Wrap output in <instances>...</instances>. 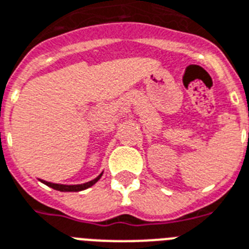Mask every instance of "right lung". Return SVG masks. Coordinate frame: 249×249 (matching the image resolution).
<instances>
[{
    "label": "right lung",
    "mask_w": 249,
    "mask_h": 249,
    "mask_svg": "<svg viewBox=\"0 0 249 249\" xmlns=\"http://www.w3.org/2000/svg\"><path fill=\"white\" fill-rule=\"evenodd\" d=\"M102 174L101 173L100 175L97 178H94L93 180L88 181V183H84V184H76V185H65V184H56V183H50V181H46V180H42V179H39L40 181L43 184H46V185H48V187H51L52 189H56V191H60V192H80V191H84V189H87V188L92 187V185H94V184L97 183V181L100 180L101 177H102Z\"/></svg>",
    "instance_id": "obj_1"
}]
</instances>
